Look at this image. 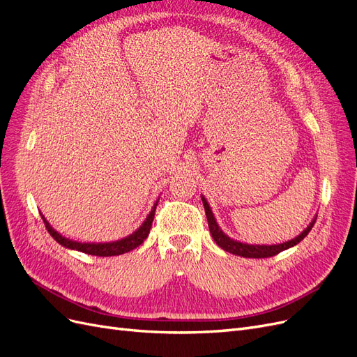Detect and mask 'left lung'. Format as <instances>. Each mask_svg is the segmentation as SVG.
<instances>
[{
    "label": "left lung",
    "mask_w": 357,
    "mask_h": 357,
    "mask_svg": "<svg viewBox=\"0 0 357 357\" xmlns=\"http://www.w3.org/2000/svg\"><path fill=\"white\" fill-rule=\"evenodd\" d=\"M202 198V204H204V208H205V214H207V220H208V228H210V232H211V236L213 240L215 241V244H218L219 247H222L225 252H229L232 255H236V256H243V257H255V259H261V257H271V256H275L278 255L280 252L283 250H287V248L296 245L298 243H301L302 240L305 238V236L308 235V232L312 229V226H314L316 223V219H312V222L307 226V228L302 231L298 236H295L294 240L290 241H286V243H282V244H274V245H259V244H247V243H241V241H235L232 238H229L228 235H226L220 226L218 225V222H215L214 219V214L210 208V205L207 202V199H205L204 197Z\"/></svg>",
    "instance_id": "obj_1"
}]
</instances>
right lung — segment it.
<instances>
[{
    "mask_svg": "<svg viewBox=\"0 0 357 357\" xmlns=\"http://www.w3.org/2000/svg\"><path fill=\"white\" fill-rule=\"evenodd\" d=\"M156 205L158 202L153 205L152 211L149 213V215L146 218V220L143 222V225L139 228L132 232L131 235H128L126 238L117 240L113 243H79V241H73L70 238H66L62 236L59 232H56L55 229L52 228L50 223L45 219V215L41 214V219L46 225L47 232L53 236V240L58 241L61 245L71 248V250H77V252H83L86 255H93V256H119L134 250L139 244H143V241L147 238V235L150 232V228H152V222L155 218V211H156Z\"/></svg>",
    "mask_w": 357,
    "mask_h": 357,
    "instance_id": "1",
    "label": "right lung"
}]
</instances>
